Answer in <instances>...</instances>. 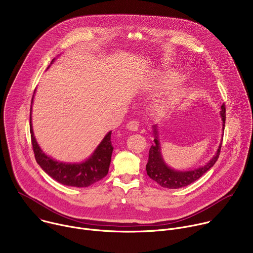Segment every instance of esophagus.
<instances>
[{
	"instance_id": "34e87169",
	"label": "esophagus",
	"mask_w": 253,
	"mask_h": 253,
	"mask_svg": "<svg viewBox=\"0 0 253 253\" xmlns=\"http://www.w3.org/2000/svg\"><path fill=\"white\" fill-rule=\"evenodd\" d=\"M138 127H139V121L137 120H131L127 123V128L129 130H132V131H137L138 130Z\"/></svg>"
}]
</instances>
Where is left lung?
Wrapping results in <instances>:
<instances>
[{
  "label": "left lung",
  "mask_w": 253,
  "mask_h": 253,
  "mask_svg": "<svg viewBox=\"0 0 253 253\" xmlns=\"http://www.w3.org/2000/svg\"><path fill=\"white\" fill-rule=\"evenodd\" d=\"M226 109H225V104L223 103L221 106V111L220 115L223 121V131H224V126H225V115ZM154 143L152 144V146L150 147L149 150V158L148 162L146 165V171L147 175L154 180L155 182H157L160 186L169 188V189H177V188H181L184 186H187L194 181H196L197 179H199L205 172H207L214 164L217 161L220 150H221V145L222 142L219 145V148L216 152V154L213 156V158L203 167H200L195 170L191 171H175L171 168H169L163 161L161 153H160V145H159V141L157 137V130L154 126Z\"/></svg>",
  "instance_id": "8db88e82"
}]
</instances>
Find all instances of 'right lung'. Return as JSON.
<instances>
[{"label": "right lung", "mask_w": 253, "mask_h": 253, "mask_svg": "<svg viewBox=\"0 0 253 253\" xmlns=\"http://www.w3.org/2000/svg\"><path fill=\"white\" fill-rule=\"evenodd\" d=\"M53 62V61H52ZM33 102V99H32ZM32 109V108H31ZM30 132L33 151L37 163L41 168L61 184L75 187H88L103 179L109 170L113 146L111 142V131L108 133L93 155L83 163L68 164L58 162L48 157L39 147L36 141L31 124L30 112Z\"/></svg>", "instance_id": "obj_1"}]
</instances>
